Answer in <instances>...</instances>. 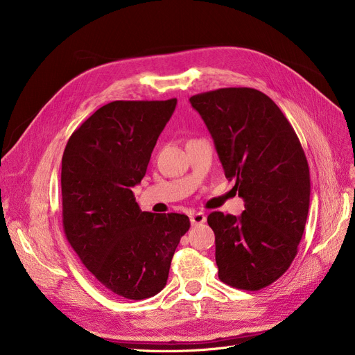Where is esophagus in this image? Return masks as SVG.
<instances>
[{"label": "esophagus", "instance_id": "obj_1", "mask_svg": "<svg viewBox=\"0 0 355 355\" xmlns=\"http://www.w3.org/2000/svg\"><path fill=\"white\" fill-rule=\"evenodd\" d=\"M190 221H191V225H193V226H196V225H201V223L206 221V216H204V213H201V211L194 213V214H191V216H190Z\"/></svg>", "mask_w": 355, "mask_h": 355}]
</instances>
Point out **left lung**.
Here are the masks:
<instances>
[{
  "instance_id": "left-lung-1",
  "label": "left lung",
  "mask_w": 355,
  "mask_h": 355,
  "mask_svg": "<svg viewBox=\"0 0 355 355\" xmlns=\"http://www.w3.org/2000/svg\"><path fill=\"white\" fill-rule=\"evenodd\" d=\"M214 139L225 174L245 200L236 217L213 211L218 279L259 291L291 266L309 210V166L282 110L252 87H225L190 98Z\"/></svg>"
}]
</instances>
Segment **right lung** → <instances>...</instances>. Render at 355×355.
Segmentation results:
<instances>
[{
    "label": "right lung",
    "mask_w": 355,
    "mask_h": 355,
    "mask_svg": "<svg viewBox=\"0 0 355 355\" xmlns=\"http://www.w3.org/2000/svg\"><path fill=\"white\" fill-rule=\"evenodd\" d=\"M175 105V98L110 102L74 130L63 153L66 239L96 281L126 300L162 291L190 229L185 214L141 211L132 193Z\"/></svg>",
    "instance_id": "add662e5"
}]
</instances>
